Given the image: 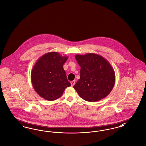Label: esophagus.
<instances>
[{
    "mask_svg": "<svg viewBox=\"0 0 146 146\" xmlns=\"http://www.w3.org/2000/svg\"><path fill=\"white\" fill-rule=\"evenodd\" d=\"M75 83H76V80H73V81L70 82V84H71V86H73L74 85Z\"/></svg>",
    "mask_w": 146,
    "mask_h": 146,
    "instance_id": "1",
    "label": "esophagus"
}]
</instances>
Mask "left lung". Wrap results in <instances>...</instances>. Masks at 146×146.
<instances>
[{
	"mask_svg": "<svg viewBox=\"0 0 146 146\" xmlns=\"http://www.w3.org/2000/svg\"><path fill=\"white\" fill-rule=\"evenodd\" d=\"M80 66V78L73 88L84 100L97 102L111 92L115 82V73L110 64L94 53L76 55Z\"/></svg>",
	"mask_w": 146,
	"mask_h": 146,
	"instance_id": "obj_1",
	"label": "left lung"
}]
</instances>
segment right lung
<instances>
[{"label": "right lung", "mask_w": 146, "mask_h": 146, "mask_svg": "<svg viewBox=\"0 0 146 146\" xmlns=\"http://www.w3.org/2000/svg\"><path fill=\"white\" fill-rule=\"evenodd\" d=\"M68 57L52 52L42 56L33 67L31 79L35 91L42 98L52 101L60 98L70 86L63 65Z\"/></svg>", "instance_id": "1"}]
</instances>
